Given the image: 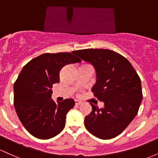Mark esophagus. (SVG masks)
<instances>
[{
	"mask_svg": "<svg viewBox=\"0 0 158 158\" xmlns=\"http://www.w3.org/2000/svg\"><path fill=\"white\" fill-rule=\"evenodd\" d=\"M81 103H82V102H81V101H79V100H75V104H76V106H78V105H80Z\"/></svg>",
	"mask_w": 158,
	"mask_h": 158,
	"instance_id": "esophagus-1",
	"label": "esophagus"
}]
</instances>
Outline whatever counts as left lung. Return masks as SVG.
Listing matches in <instances>:
<instances>
[{
    "label": "left lung",
    "mask_w": 158,
    "mask_h": 158,
    "mask_svg": "<svg viewBox=\"0 0 158 158\" xmlns=\"http://www.w3.org/2000/svg\"><path fill=\"white\" fill-rule=\"evenodd\" d=\"M74 54L94 67L97 80L91 91L104 103L102 109L90 103L92 111L85 126L98 138L115 137L137 115L143 100L139 76L127 58L112 50L88 48Z\"/></svg>",
    "instance_id": "left-lung-1"
}]
</instances>
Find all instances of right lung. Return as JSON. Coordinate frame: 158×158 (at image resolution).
<instances>
[{
    "label": "right lung",
    "instance_id": "obj_1",
    "mask_svg": "<svg viewBox=\"0 0 158 158\" xmlns=\"http://www.w3.org/2000/svg\"><path fill=\"white\" fill-rule=\"evenodd\" d=\"M74 52L43 54L25 65L15 82L17 115L25 129L38 139L58 135L64 127L67 112L75 105L73 99L55 103L51 98L52 85L60 82L62 67L82 61Z\"/></svg>",
    "mask_w": 158,
    "mask_h": 158
}]
</instances>
